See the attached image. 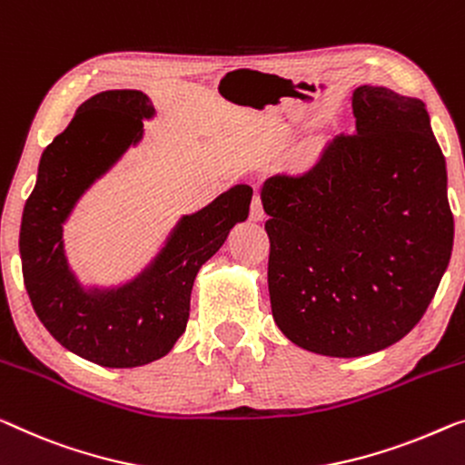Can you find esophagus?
Segmentation results:
<instances>
[{"label": "esophagus", "mask_w": 465, "mask_h": 465, "mask_svg": "<svg viewBox=\"0 0 465 465\" xmlns=\"http://www.w3.org/2000/svg\"><path fill=\"white\" fill-rule=\"evenodd\" d=\"M265 217V211H262V203H261V196L259 193H254L252 203H251V219L252 221H261Z\"/></svg>", "instance_id": "esophagus-1"}]
</instances>
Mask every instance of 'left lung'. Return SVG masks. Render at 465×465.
Returning <instances> with one entry per match:
<instances>
[{
    "instance_id": "obj_1",
    "label": "left lung",
    "mask_w": 465,
    "mask_h": 465,
    "mask_svg": "<svg viewBox=\"0 0 465 465\" xmlns=\"http://www.w3.org/2000/svg\"><path fill=\"white\" fill-rule=\"evenodd\" d=\"M352 113L355 134L262 188L273 320L325 357H363L410 334L453 248L445 156L424 102L363 85Z\"/></svg>"
}]
</instances>
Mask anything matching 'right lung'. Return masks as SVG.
Returning a JSON list of instances; mask_svg holds the SVG:
<instances>
[{
	"label": "right lung",
	"instance_id": "right-lung-1",
	"mask_svg": "<svg viewBox=\"0 0 465 465\" xmlns=\"http://www.w3.org/2000/svg\"><path fill=\"white\" fill-rule=\"evenodd\" d=\"M154 114L137 89H110L81 104L71 124L41 154L25 204L20 259L39 322L64 349L104 367H137L166 355L183 334L198 269L248 217L252 188L235 185L183 217L154 265L116 292L85 294L66 267L62 223L79 196L108 171Z\"/></svg>",
	"mask_w": 465,
	"mask_h": 465
}]
</instances>
